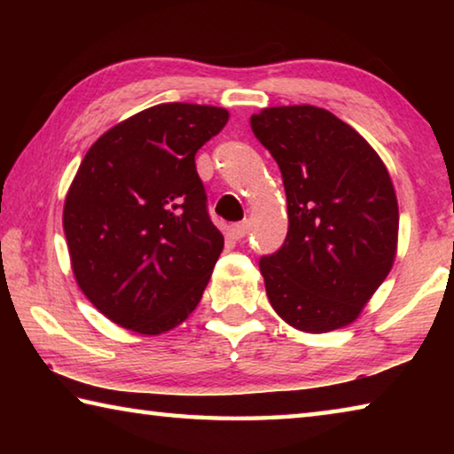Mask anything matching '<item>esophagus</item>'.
<instances>
[{
	"mask_svg": "<svg viewBox=\"0 0 454 454\" xmlns=\"http://www.w3.org/2000/svg\"><path fill=\"white\" fill-rule=\"evenodd\" d=\"M248 230H250L248 220L238 222V224H232V226H230V236L236 238V240H240V238H244L246 234H248Z\"/></svg>",
	"mask_w": 454,
	"mask_h": 454,
	"instance_id": "obj_1",
	"label": "esophagus"
}]
</instances>
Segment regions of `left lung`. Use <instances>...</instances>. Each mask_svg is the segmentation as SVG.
Wrapping results in <instances>:
<instances>
[{"instance_id": "obj_1", "label": "left lung", "mask_w": 454, "mask_h": 454, "mask_svg": "<svg viewBox=\"0 0 454 454\" xmlns=\"http://www.w3.org/2000/svg\"><path fill=\"white\" fill-rule=\"evenodd\" d=\"M252 132L282 172L286 240L260 258L272 309L304 333L350 325L396 254L398 204L371 144L314 106L266 107Z\"/></svg>"}]
</instances>
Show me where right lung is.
I'll use <instances>...</instances> for the list:
<instances>
[{
	"instance_id": "right-lung-1",
	"label": "right lung",
	"mask_w": 454,
	"mask_h": 454,
	"mask_svg": "<svg viewBox=\"0 0 454 454\" xmlns=\"http://www.w3.org/2000/svg\"><path fill=\"white\" fill-rule=\"evenodd\" d=\"M224 107L160 104L88 150L64 206L78 286L116 325L166 333L188 318L224 248L196 172V152Z\"/></svg>"
}]
</instances>
